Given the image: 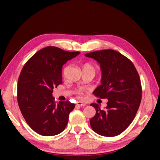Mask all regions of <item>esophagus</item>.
Here are the masks:
<instances>
[{"mask_svg":"<svg viewBox=\"0 0 160 160\" xmlns=\"http://www.w3.org/2000/svg\"><path fill=\"white\" fill-rule=\"evenodd\" d=\"M77 106H79V107H85L86 106V104L85 103H83L82 102H78L77 103Z\"/></svg>","mask_w":160,"mask_h":160,"instance_id":"34e87169","label":"esophagus"}]
</instances>
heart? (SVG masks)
I'll use <instances>...</instances> for the list:
<instances>
[{
	"label": "heart",
	"instance_id": "b5f03b06",
	"mask_svg": "<svg viewBox=\"0 0 160 160\" xmlns=\"http://www.w3.org/2000/svg\"><path fill=\"white\" fill-rule=\"evenodd\" d=\"M89 68L94 69V68L90 64H85V65H84L83 68ZM75 94H76V95H77L78 98L82 99L83 97V95H84V91H83V90H82V89H79V90H78L76 92H75Z\"/></svg>",
	"mask_w": 160,
	"mask_h": 160
}]
</instances>
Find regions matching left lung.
Wrapping results in <instances>:
<instances>
[{
  "instance_id": "8db88e82",
  "label": "left lung",
  "mask_w": 160,
  "mask_h": 160,
  "mask_svg": "<svg viewBox=\"0 0 160 160\" xmlns=\"http://www.w3.org/2000/svg\"><path fill=\"white\" fill-rule=\"evenodd\" d=\"M85 56L96 60L102 70V84L93 94L108 99L104 110L95 103L90 104L96 110L90 121L91 128L102 136H116L128 128L138 110L142 98L139 75L133 63L116 51L101 50Z\"/></svg>"
}]
</instances>
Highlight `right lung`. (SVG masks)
<instances>
[{"instance_id":"1","label":"right lung","mask_w":160,"mask_h":160,"mask_svg":"<svg viewBox=\"0 0 160 160\" xmlns=\"http://www.w3.org/2000/svg\"><path fill=\"white\" fill-rule=\"evenodd\" d=\"M80 52L47 47L32 56L22 69L18 82V102L29 127L44 136L63 131L75 104L68 100L56 104L53 88L62 83V68Z\"/></svg>"}]
</instances>
